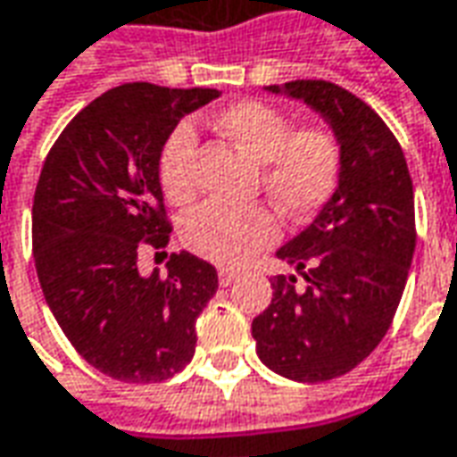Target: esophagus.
<instances>
[{
    "label": "esophagus",
    "mask_w": 457,
    "mask_h": 457,
    "mask_svg": "<svg viewBox=\"0 0 457 457\" xmlns=\"http://www.w3.org/2000/svg\"><path fill=\"white\" fill-rule=\"evenodd\" d=\"M219 281H221V287H231L236 281V271H231V269H221V271H219Z\"/></svg>",
    "instance_id": "esophagus-1"
}]
</instances>
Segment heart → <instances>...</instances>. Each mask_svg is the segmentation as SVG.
<instances>
[{"label":"heart","instance_id":"heart-1","mask_svg":"<svg viewBox=\"0 0 457 457\" xmlns=\"http://www.w3.org/2000/svg\"><path fill=\"white\" fill-rule=\"evenodd\" d=\"M211 128L234 143L249 161L262 165V186L292 221H307L335 195L342 180L345 150L324 122L294 128L292 118L262 100H241L211 118ZM195 133L179 125L165 137L158 155V183L170 204L195 195ZM281 226L264 204L234 206L208 201L183 221L186 246L219 266H241L253 253L277 244Z\"/></svg>","mask_w":457,"mask_h":457}]
</instances>
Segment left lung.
Segmentation results:
<instances>
[{"label": "left lung", "mask_w": 457, "mask_h": 457, "mask_svg": "<svg viewBox=\"0 0 457 457\" xmlns=\"http://www.w3.org/2000/svg\"><path fill=\"white\" fill-rule=\"evenodd\" d=\"M266 90L304 100L345 150L332 201L277 251L307 287L274 277L271 304L251 321L256 354L269 370L296 382H327L370 357L393 324L418 238L412 179L393 130L350 90L327 79Z\"/></svg>", "instance_id": "obj_1"}]
</instances>
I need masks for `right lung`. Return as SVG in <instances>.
<instances>
[{
  "mask_svg": "<svg viewBox=\"0 0 457 457\" xmlns=\"http://www.w3.org/2000/svg\"><path fill=\"white\" fill-rule=\"evenodd\" d=\"M213 97L211 87H112L67 122L42 165L32 204L39 287L64 337L107 378L163 382L195 352L216 269L180 251L165 274L143 277L137 253L170 238L158 183L165 137Z\"/></svg>",
  "mask_w": 457,
  "mask_h": 457,
  "instance_id": "add662e5",
  "label": "right lung"
}]
</instances>
